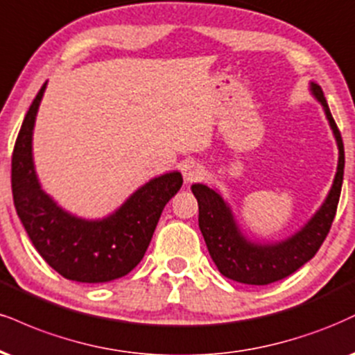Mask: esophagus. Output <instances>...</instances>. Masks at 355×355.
<instances>
[{
  "mask_svg": "<svg viewBox=\"0 0 355 355\" xmlns=\"http://www.w3.org/2000/svg\"><path fill=\"white\" fill-rule=\"evenodd\" d=\"M203 166L200 164H195V162H190V164L185 165V168H183V178H185L187 183L200 180V178L203 177Z\"/></svg>",
  "mask_w": 355,
  "mask_h": 355,
  "instance_id": "esophagus-1",
  "label": "esophagus"
}]
</instances>
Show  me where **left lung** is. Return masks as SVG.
<instances>
[{
	"instance_id": "obj_1",
	"label": "left lung",
	"mask_w": 355,
	"mask_h": 355,
	"mask_svg": "<svg viewBox=\"0 0 355 355\" xmlns=\"http://www.w3.org/2000/svg\"><path fill=\"white\" fill-rule=\"evenodd\" d=\"M311 91L322 104L329 125L334 132L339 147V164L326 202L307 221L304 228H301V232L275 245H256L248 241L240 233L232 210L215 190L202 183H195L191 187L198 202L200 232L203 234L211 259L221 275L238 283L264 286L291 276L318 253L334 221L344 178V144L321 85L311 83Z\"/></svg>"
}]
</instances>
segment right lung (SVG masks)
<instances>
[{
	"label": "right lung",
	"instance_id": "obj_1",
	"mask_svg": "<svg viewBox=\"0 0 355 355\" xmlns=\"http://www.w3.org/2000/svg\"><path fill=\"white\" fill-rule=\"evenodd\" d=\"M46 83L24 117L11 159L16 211L37 253L59 275L79 283H107L134 270L144 258L168 200L180 190L178 172L140 187L104 220H83L64 211L42 191L33 164V129Z\"/></svg>",
	"mask_w": 355,
	"mask_h": 355
}]
</instances>
